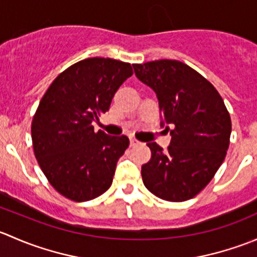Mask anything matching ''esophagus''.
Returning a JSON list of instances; mask_svg holds the SVG:
<instances>
[{
	"mask_svg": "<svg viewBox=\"0 0 257 257\" xmlns=\"http://www.w3.org/2000/svg\"><path fill=\"white\" fill-rule=\"evenodd\" d=\"M139 142L137 141V139H134V138H131V147H134V145H137L138 144Z\"/></svg>",
	"mask_w": 257,
	"mask_h": 257,
	"instance_id": "esophagus-1",
	"label": "esophagus"
}]
</instances>
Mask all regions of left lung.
Returning <instances> with one entry per match:
<instances>
[{"label":"left lung","mask_w":257,"mask_h":257,"mask_svg":"<svg viewBox=\"0 0 257 257\" xmlns=\"http://www.w3.org/2000/svg\"><path fill=\"white\" fill-rule=\"evenodd\" d=\"M133 67L137 78L155 92L163 119L172 125L167 126L172 136L167 152L147 143L152 158L142 165L145 188L163 200H189L208 185L226 157L230 114L214 85L183 62L160 59Z\"/></svg>","instance_id":"8db88e82"}]
</instances>
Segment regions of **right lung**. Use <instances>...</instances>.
<instances>
[{
	"label": "right lung",
	"mask_w": 257,
	"mask_h": 257,
	"mask_svg": "<svg viewBox=\"0 0 257 257\" xmlns=\"http://www.w3.org/2000/svg\"><path fill=\"white\" fill-rule=\"evenodd\" d=\"M131 63L112 58L83 59L62 72L41 99L31 125L35 157L52 186L64 198L88 201L112 185L128 137L94 132L126 78Z\"/></svg>",
	"instance_id": "right-lung-1"
}]
</instances>
